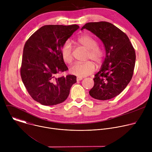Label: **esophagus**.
Wrapping results in <instances>:
<instances>
[{"instance_id":"34e87169","label":"esophagus","mask_w":152,"mask_h":152,"mask_svg":"<svg viewBox=\"0 0 152 152\" xmlns=\"http://www.w3.org/2000/svg\"><path fill=\"white\" fill-rule=\"evenodd\" d=\"M82 77H80V76H78V77H77V78H76V80H77V81H79V80H82Z\"/></svg>"}]
</instances>
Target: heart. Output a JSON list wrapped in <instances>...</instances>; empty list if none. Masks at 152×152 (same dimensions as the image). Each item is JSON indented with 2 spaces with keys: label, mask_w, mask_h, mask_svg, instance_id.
Wrapping results in <instances>:
<instances>
[{
  "label": "heart",
  "mask_w": 152,
  "mask_h": 152,
  "mask_svg": "<svg viewBox=\"0 0 152 152\" xmlns=\"http://www.w3.org/2000/svg\"><path fill=\"white\" fill-rule=\"evenodd\" d=\"M76 42L78 45L88 50L86 59H91L98 66L102 64L104 59V52L103 49L98 46V42L94 38L88 34H83L77 38ZM61 53L65 62L70 64L72 62L73 59L72 46L69 41L64 43ZM94 69L95 66L93 62L88 61L83 63H75L70 68V72L76 76L84 77L92 73Z\"/></svg>",
  "instance_id": "heart-1"
}]
</instances>
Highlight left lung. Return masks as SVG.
Segmentation results:
<instances>
[{"mask_svg":"<svg viewBox=\"0 0 152 152\" xmlns=\"http://www.w3.org/2000/svg\"><path fill=\"white\" fill-rule=\"evenodd\" d=\"M95 34L103 42L106 56L89 91L94 99L109 100L120 94L132 79L136 55L127 35L106 21L86 23L81 29Z\"/></svg>","mask_w":152,"mask_h":152,"instance_id":"obj_1","label":"left lung"}]
</instances>
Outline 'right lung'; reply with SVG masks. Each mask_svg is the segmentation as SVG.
<instances>
[{
    "mask_svg": "<svg viewBox=\"0 0 152 152\" xmlns=\"http://www.w3.org/2000/svg\"><path fill=\"white\" fill-rule=\"evenodd\" d=\"M79 28L77 25L43 26L25 43L20 69L21 79L32 98L42 105L64 102L76 82L74 75L56 76L68 70L61 56V48Z\"/></svg>",
    "mask_w": 152,
    "mask_h": 152,
    "instance_id": "add662e5",
    "label": "right lung"
}]
</instances>
